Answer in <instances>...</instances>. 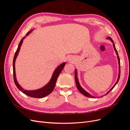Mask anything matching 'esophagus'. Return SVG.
Here are the masks:
<instances>
[{"label":"esophagus","mask_w":130,"mask_h":130,"mask_svg":"<svg viewBox=\"0 0 130 130\" xmlns=\"http://www.w3.org/2000/svg\"><path fill=\"white\" fill-rule=\"evenodd\" d=\"M69 61H73V59H72V58H69Z\"/></svg>","instance_id":"1"}]
</instances>
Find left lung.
<instances>
[{
  "mask_svg": "<svg viewBox=\"0 0 130 130\" xmlns=\"http://www.w3.org/2000/svg\"><path fill=\"white\" fill-rule=\"evenodd\" d=\"M107 39H108V40H111V42L113 43V47H114V49H115V51H116V54H117V55L118 60V63H119V75H118V79H117V82H116V83L115 84V85H114V86H113V87H112V88L109 90V91L107 93V94H107L109 92H111V90L113 89V88L115 87L116 85H117V84L118 83V81H119V80L120 75V58H119V56H118V54L117 50V49H116V48L115 45V44H114V42H113V41L112 40V39L111 37H108ZM75 82H76V87H77L78 90H79V91L81 93H82V94H83V95H84L86 96H87V97H89V98H94V96H92L91 95H90V94H89L88 92H86V90H85V89H84L83 88H82L81 86H80V84H79V82H78V80L77 76V71H76V69L75 70Z\"/></svg>",
  "mask_w": 130,
  "mask_h": 130,
  "instance_id": "1",
  "label": "left lung"
}]
</instances>
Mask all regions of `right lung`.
<instances>
[{
	"mask_svg": "<svg viewBox=\"0 0 130 130\" xmlns=\"http://www.w3.org/2000/svg\"><path fill=\"white\" fill-rule=\"evenodd\" d=\"M32 30L29 31V32H27L26 34V36H27ZM25 38V37H23L21 42H19V45L18 46V48L16 50V52L15 53V55L13 57V78H14V82L15 85H16L17 87L21 90V92H22L23 93L26 94V95H28L30 97H32V98H42L43 97H45L47 95H48L49 94H50L51 93L53 92V89L55 88V84H56V82L57 81V77L59 75V74H60V73L61 72V71L62 70V69H63L64 66L66 65V63L63 62V63H62L61 64H60V66H58L57 68L55 70V71L53 74V76L51 80H50V81L44 87L38 89L37 90H25L23 88H22L21 87V86L19 85V84L18 83V82L17 81L16 79V77H15V59H16L19 50H20L21 46L22 44V43L23 41V40Z\"/></svg>",
	"mask_w": 130,
	"mask_h": 130,
	"instance_id": "add662e5",
	"label": "right lung"
}]
</instances>
